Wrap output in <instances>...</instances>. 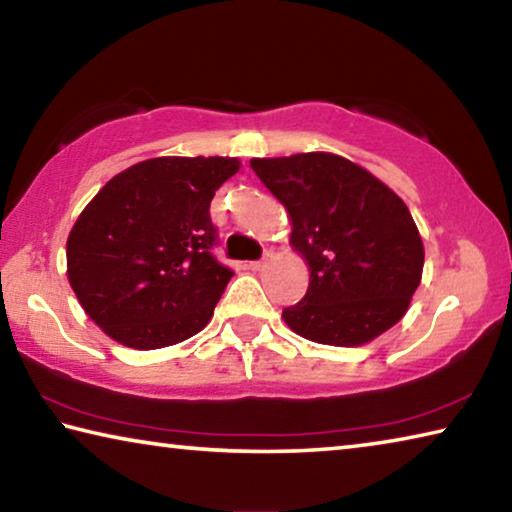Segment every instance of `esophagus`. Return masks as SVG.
Here are the masks:
<instances>
[{
    "label": "esophagus",
    "instance_id": "34e87169",
    "mask_svg": "<svg viewBox=\"0 0 512 512\" xmlns=\"http://www.w3.org/2000/svg\"><path fill=\"white\" fill-rule=\"evenodd\" d=\"M264 266H266V259H259V262H250V264H248L250 271H255V273L264 271Z\"/></svg>",
    "mask_w": 512,
    "mask_h": 512
}]
</instances>
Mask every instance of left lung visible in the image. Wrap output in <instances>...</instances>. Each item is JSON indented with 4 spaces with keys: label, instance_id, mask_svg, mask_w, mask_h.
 <instances>
[{
    "label": "left lung",
    "instance_id": "obj_1",
    "mask_svg": "<svg viewBox=\"0 0 512 512\" xmlns=\"http://www.w3.org/2000/svg\"><path fill=\"white\" fill-rule=\"evenodd\" d=\"M250 167L291 219L289 244L309 287L282 311L302 339L357 348L400 323L420 287L424 246L409 207L343 155L253 158Z\"/></svg>",
    "mask_w": 512,
    "mask_h": 512
}]
</instances>
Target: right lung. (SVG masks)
Listing matches in <instances>:
<instances>
[{
    "label": "right lung",
    "instance_id": "obj_1",
    "mask_svg": "<svg viewBox=\"0 0 512 512\" xmlns=\"http://www.w3.org/2000/svg\"><path fill=\"white\" fill-rule=\"evenodd\" d=\"M237 158L162 155L117 173L67 237V280L94 323L133 350L187 341L232 277L212 257L214 192Z\"/></svg>",
    "mask_w": 512,
    "mask_h": 512
}]
</instances>
